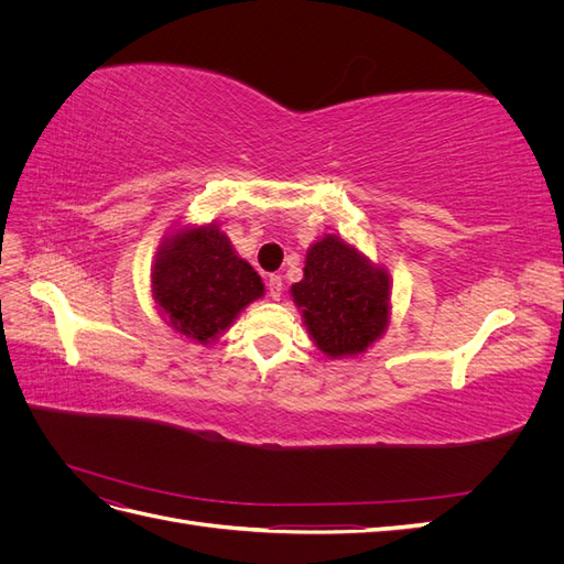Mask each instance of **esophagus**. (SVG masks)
Here are the masks:
<instances>
[{
	"label": "esophagus",
	"instance_id": "esophagus-1",
	"mask_svg": "<svg viewBox=\"0 0 564 564\" xmlns=\"http://www.w3.org/2000/svg\"><path fill=\"white\" fill-rule=\"evenodd\" d=\"M282 286H284V282H282L280 275H270L268 278V294H270V299L278 301L282 296Z\"/></svg>",
	"mask_w": 564,
	"mask_h": 564
}]
</instances>
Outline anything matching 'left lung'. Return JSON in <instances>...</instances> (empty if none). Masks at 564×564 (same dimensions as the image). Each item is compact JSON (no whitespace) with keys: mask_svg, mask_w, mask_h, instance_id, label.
Returning <instances> with one entry per match:
<instances>
[{"mask_svg":"<svg viewBox=\"0 0 564 564\" xmlns=\"http://www.w3.org/2000/svg\"><path fill=\"white\" fill-rule=\"evenodd\" d=\"M303 272L292 296L322 352H362L383 334L390 289L386 270L371 268L352 247L327 235L311 247Z\"/></svg>","mask_w":564,"mask_h":564,"instance_id":"obj_1","label":"left lung"}]
</instances>
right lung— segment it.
Returning <instances> with one entry per match:
<instances>
[{"mask_svg": "<svg viewBox=\"0 0 564 564\" xmlns=\"http://www.w3.org/2000/svg\"><path fill=\"white\" fill-rule=\"evenodd\" d=\"M152 292L181 334L209 344L245 305L263 296V282L235 256L228 237L209 226L178 232L160 249Z\"/></svg>", "mask_w": 564, "mask_h": 564, "instance_id": "add662e5", "label": "right lung"}]
</instances>
